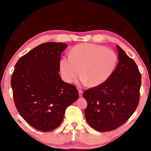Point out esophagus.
<instances>
[{
  "label": "esophagus",
  "mask_w": 151,
  "mask_h": 151,
  "mask_svg": "<svg viewBox=\"0 0 151 151\" xmlns=\"http://www.w3.org/2000/svg\"><path fill=\"white\" fill-rule=\"evenodd\" d=\"M83 91L79 89V97H81L83 96Z\"/></svg>",
  "instance_id": "esophagus-1"
}]
</instances>
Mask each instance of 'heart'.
I'll list each match as a JSON object with an SVG mask.
<instances>
[{"mask_svg": "<svg viewBox=\"0 0 151 151\" xmlns=\"http://www.w3.org/2000/svg\"><path fill=\"white\" fill-rule=\"evenodd\" d=\"M117 55L113 50L93 43H81L73 47L69 57H62L59 67L62 78L72 83L80 74L81 81L91 87L105 83L115 70Z\"/></svg>", "mask_w": 151, "mask_h": 151, "instance_id": "obj_1", "label": "heart"}]
</instances>
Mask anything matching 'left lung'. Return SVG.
I'll list each match as a JSON object with an SVG mask.
<instances>
[{
	"mask_svg": "<svg viewBox=\"0 0 151 151\" xmlns=\"http://www.w3.org/2000/svg\"><path fill=\"white\" fill-rule=\"evenodd\" d=\"M118 63L101 85L86 90L85 117L96 130L116 129L133 115L139 103L141 74L133 59L118 45Z\"/></svg>",
	"mask_w": 151,
	"mask_h": 151,
	"instance_id": "8db88e82",
	"label": "left lung"
}]
</instances>
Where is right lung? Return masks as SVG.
<instances>
[{"label":"right lung","mask_w":151,"mask_h":151,"mask_svg":"<svg viewBox=\"0 0 151 151\" xmlns=\"http://www.w3.org/2000/svg\"><path fill=\"white\" fill-rule=\"evenodd\" d=\"M63 43L41 44L21 57L11 77L17 111L35 129L49 132L62 123L66 109L79 98L76 87L58 74Z\"/></svg>","instance_id":"1"}]
</instances>
